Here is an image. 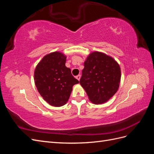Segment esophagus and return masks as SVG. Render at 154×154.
I'll return each instance as SVG.
<instances>
[{
	"label": "esophagus",
	"mask_w": 154,
	"mask_h": 154,
	"mask_svg": "<svg viewBox=\"0 0 154 154\" xmlns=\"http://www.w3.org/2000/svg\"><path fill=\"white\" fill-rule=\"evenodd\" d=\"M76 78L77 80H80V78H81V75H80V74H78V75H77V76H76Z\"/></svg>",
	"instance_id": "1"
}]
</instances>
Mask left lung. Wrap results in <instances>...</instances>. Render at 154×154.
Listing matches in <instances>:
<instances>
[{
  "mask_svg": "<svg viewBox=\"0 0 154 154\" xmlns=\"http://www.w3.org/2000/svg\"><path fill=\"white\" fill-rule=\"evenodd\" d=\"M120 79L119 66L112 58L104 53L93 52L84 62L80 83L91 102L101 104L116 94Z\"/></svg>",
  "mask_w": 154,
  "mask_h": 154,
  "instance_id": "left-lung-1",
  "label": "left lung"
}]
</instances>
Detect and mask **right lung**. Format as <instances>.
I'll return each mask as SVG.
<instances>
[{"label":"right lung","instance_id":"1","mask_svg":"<svg viewBox=\"0 0 154 154\" xmlns=\"http://www.w3.org/2000/svg\"><path fill=\"white\" fill-rule=\"evenodd\" d=\"M66 57L58 52L50 53L41 60L35 71V82L40 95L54 106L66 104L72 86L79 81L66 66Z\"/></svg>","mask_w":154,"mask_h":154}]
</instances>
